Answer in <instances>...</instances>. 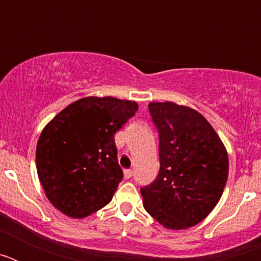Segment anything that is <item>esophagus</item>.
<instances>
[{"label": "esophagus", "instance_id": "obj_1", "mask_svg": "<svg viewBox=\"0 0 261 261\" xmlns=\"http://www.w3.org/2000/svg\"><path fill=\"white\" fill-rule=\"evenodd\" d=\"M132 175H133V171L130 170V168H128V170H124V177H125V179H129V177L132 176Z\"/></svg>", "mask_w": 261, "mask_h": 261}]
</instances>
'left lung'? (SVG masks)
Returning <instances> with one entry per match:
<instances>
[{"label": "left lung", "instance_id": "obj_1", "mask_svg": "<svg viewBox=\"0 0 261 261\" xmlns=\"http://www.w3.org/2000/svg\"><path fill=\"white\" fill-rule=\"evenodd\" d=\"M159 132V174L141 190L144 208L163 227L186 230L216 208L229 175L220 136L200 112L174 102L149 103Z\"/></svg>", "mask_w": 261, "mask_h": 261}]
</instances>
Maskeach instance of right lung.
Wrapping results in <instances>:
<instances>
[{
	"mask_svg": "<svg viewBox=\"0 0 261 261\" xmlns=\"http://www.w3.org/2000/svg\"><path fill=\"white\" fill-rule=\"evenodd\" d=\"M135 100L78 99L43 128L36 171L50 204L81 220L108 204L123 179L115 133L137 112Z\"/></svg>",
	"mask_w": 261,
	"mask_h": 261,
	"instance_id": "1",
	"label": "right lung"
}]
</instances>
